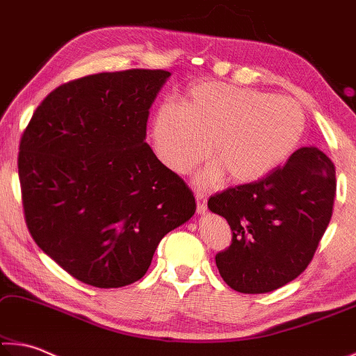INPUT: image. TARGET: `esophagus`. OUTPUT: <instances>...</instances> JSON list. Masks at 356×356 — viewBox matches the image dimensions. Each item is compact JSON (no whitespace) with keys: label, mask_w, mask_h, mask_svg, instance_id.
I'll return each mask as SVG.
<instances>
[{"label":"esophagus","mask_w":356,"mask_h":356,"mask_svg":"<svg viewBox=\"0 0 356 356\" xmlns=\"http://www.w3.org/2000/svg\"><path fill=\"white\" fill-rule=\"evenodd\" d=\"M196 202H197V213L207 212V200L202 193H196Z\"/></svg>","instance_id":"1"}]
</instances>
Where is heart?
I'll return each instance as SVG.
<instances>
[{
    "label": "heart",
    "instance_id": "1",
    "mask_svg": "<svg viewBox=\"0 0 356 356\" xmlns=\"http://www.w3.org/2000/svg\"><path fill=\"white\" fill-rule=\"evenodd\" d=\"M301 106L291 99L221 83H200L184 108L166 102L156 110L152 136L156 155L177 174L204 161L213 144L215 163L197 182L210 186L227 174L232 184L268 176L293 154L305 134Z\"/></svg>",
    "mask_w": 356,
    "mask_h": 356
}]
</instances>
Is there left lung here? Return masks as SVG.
Returning <instances> with one entry per match:
<instances>
[{"mask_svg":"<svg viewBox=\"0 0 356 356\" xmlns=\"http://www.w3.org/2000/svg\"><path fill=\"white\" fill-rule=\"evenodd\" d=\"M334 172L322 150L301 147L257 182L210 196L209 209L232 231L231 245L215 256L229 287L272 292L305 272L333 215Z\"/></svg>","mask_w":356,"mask_h":356,"instance_id":"left-lung-1","label":"left lung"}]
</instances>
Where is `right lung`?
<instances>
[{
    "mask_svg": "<svg viewBox=\"0 0 356 356\" xmlns=\"http://www.w3.org/2000/svg\"><path fill=\"white\" fill-rule=\"evenodd\" d=\"M166 70L104 72L51 91L20 140L26 226L39 248L84 284L146 275L160 240L196 210L193 191L146 143Z\"/></svg>",
    "mask_w": 356,
    "mask_h": 356,
    "instance_id": "add662e5",
    "label": "right lung"
}]
</instances>
